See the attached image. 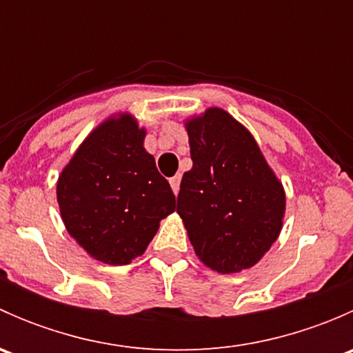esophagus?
I'll use <instances>...</instances> for the list:
<instances>
[{
  "label": "esophagus",
  "mask_w": 353,
  "mask_h": 353,
  "mask_svg": "<svg viewBox=\"0 0 353 353\" xmlns=\"http://www.w3.org/2000/svg\"><path fill=\"white\" fill-rule=\"evenodd\" d=\"M169 183H170V188H172L174 194L179 193V186H181V176H179V174H176L174 177H170Z\"/></svg>",
  "instance_id": "1"
}]
</instances>
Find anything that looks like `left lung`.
<instances>
[{
	"label": "left lung",
	"mask_w": 353,
	"mask_h": 353,
	"mask_svg": "<svg viewBox=\"0 0 353 353\" xmlns=\"http://www.w3.org/2000/svg\"><path fill=\"white\" fill-rule=\"evenodd\" d=\"M193 167L177 196L194 252L219 273L254 266L279 239L285 191L252 134L227 110L186 121Z\"/></svg>",
	"instance_id": "8db88e82"
}]
</instances>
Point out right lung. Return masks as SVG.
<instances>
[{"mask_svg":"<svg viewBox=\"0 0 353 353\" xmlns=\"http://www.w3.org/2000/svg\"><path fill=\"white\" fill-rule=\"evenodd\" d=\"M145 137L134 116H110L59 174L56 194L68 234L105 265H128L143 254L160 220L176 210Z\"/></svg>","mask_w":353,"mask_h":353,"instance_id":"add662e5","label":"right lung"}]
</instances>
